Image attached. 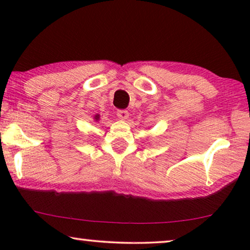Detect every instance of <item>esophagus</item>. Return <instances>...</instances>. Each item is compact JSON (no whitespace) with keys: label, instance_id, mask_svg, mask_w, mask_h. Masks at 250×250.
<instances>
[{"label":"esophagus","instance_id":"34e87169","mask_svg":"<svg viewBox=\"0 0 250 250\" xmlns=\"http://www.w3.org/2000/svg\"><path fill=\"white\" fill-rule=\"evenodd\" d=\"M116 114H117V117L121 118V119H127L128 116H129L128 111H127V110H124V109H121V110H117V112H116Z\"/></svg>","mask_w":250,"mask_h":250}]
</instances>
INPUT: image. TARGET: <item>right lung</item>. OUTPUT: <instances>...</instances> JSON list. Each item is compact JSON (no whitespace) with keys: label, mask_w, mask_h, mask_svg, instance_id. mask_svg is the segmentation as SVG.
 Segmentation results:
<instances>
[{"label":"right lung","mask_w":250,"mask_h":250,"mask_svg":"<svg viewBox=\"0 0 250 250\" xmlns=\"http://www.w3.org/2000/svg\"><path fill=\"white\" fill-rule=\"evenodd\" d=\"M99 117H98V116H95V119H98Z\"/></svg>","instance_id":"1"}]
</instances>
